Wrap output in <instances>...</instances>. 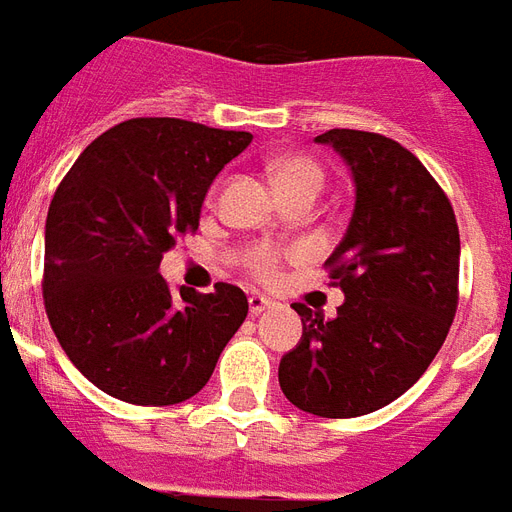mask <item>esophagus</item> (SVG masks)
Returning a JSON list of instances; mask_svg holds the SVG:
<instances>
[{
	"label": "esophagus",
	"instance_id": "34e87169",
	"mask_svg": "<svg viewBox=\"0 0 512 512\" xmlns=\"http://www.w3.org/2000/svg\"><path fill=\"white\" fill-rule=\"evenodd\" d=\"M273 306V300H268L265 295H257V292H252L249 295V314H263L265 308H271Z\"/></svg>",
	"mask_w": 512,
	"mask_h": 512
}]
</instances>
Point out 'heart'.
<instances>
[{"label":"heart","mask_w":512,"mask_h":512,"mask_svg":"<svg viewBox=\"0 0 512 512\" xmlns=\"http://www.w3.org/2000/svg\"><path fill=\"white\" fill-rule=\"evenodd\" d=\"M273 182L282 195L298 193V190H317L319 193L322 182H325V171L319 169V163L311 161V158L290 155V158L273 163ZM292 255H298V249H282L271 241H255L252 247L244 249L241 263L257 282H273L282 273L284 260Z\"/></svg>","instance_id":"heart-1"}]
</instances>
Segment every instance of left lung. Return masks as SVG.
<instances>
[{
	"label": "left lung",
	"instance_id": "1",
	"mask_svg": "<svg viewBox=\"0 0 512 512\" xmlns=\"http://www.w3.org/2000/svg\"><path fill=\"white\" fill-rule=\"evenodd\" d=\"M349 163L357 201L327 271L346 300L338 317L295 303L303 338L279 362L295 408L354 419L408 392L435 360L459 303L454 206L395 139L333 128L317 136Z\"/></svg>",
	"mask_w": 512,
	"mask_h": 512
}]
</instances>
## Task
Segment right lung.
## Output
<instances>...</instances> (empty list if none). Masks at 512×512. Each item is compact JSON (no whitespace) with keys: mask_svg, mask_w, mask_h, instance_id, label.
Segmentation results:
<instances>
[{"mask_svg":"<svg viewBox=\"0 0 512 512\" xmlns=\"http://www.w3.org/2000/svg\"><path fill=\"white\" fill-rule=\"evenodd\" d=\"M252 134L179 117H134L93 139L45 222L42 298L72 365L134 405H177L212 378L247 319L233 284L169 290L163 252L195 233L206 190Z\"/></svg>","mask_w":512,"mask_h":512,"instance_id":"1","label":"right lung"}]
</instances>
